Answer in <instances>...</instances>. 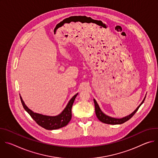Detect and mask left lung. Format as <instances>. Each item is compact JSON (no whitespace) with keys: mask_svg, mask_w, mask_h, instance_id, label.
<instances>
[{"mask_svg":"<svg viewBox=\"0 0 158 158\" xmlns=\"http://www.w3.org/2000/svg\"><path fill=\"white\" fill-rule=\"evenodd\" d=\"M146 97L144 98L143 101H142V102L140 104V105L131 114H129V116H127L126 117H124L123 118L121 119H118V118H111L110 116H108L107 115H106L104 113L102 112V110H101L98 102H96V101L94 99V105H95V112H96V114L97 118H98V119L101 121L102 123H106V124H123L125 122H126L127 121H128L129 119H130L134 115V114L136 113L137 112V110H138V109L139 108V107L141 106V104L144 102V100H145Z\"/></svg>","mask_w":158,"mask_h":158,"instance_id":"obj_1","label":"left lung"}]
</instances>
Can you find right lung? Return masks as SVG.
Returning <instances> with one entry per match:
<instances>
[{"mask_svg": "<svg viewBox=\"0 0 158 158\" xmlns=\"http://www.w3.org/2000/svg\"><path fill=\"white\" fill-rule=\"evenodd\" d=\"M78 93L74 95L69 102L67 104L63 111L57 116H49L42 115L41 114H38L36 112H34L27 106L25 104L24 101L20 96V101L22 106H23L24 109L28 112L31 118L39 124L40 126L44 127V129L48 130H53L61 128L65 126L69 123L72 118V111L71 109L74 102V100L77 96Z\"/></svg>", "mask_w": 158, "mask_h": 158, "instance_id": "right-lung-1", "label": "right lung"}]
</instances>
